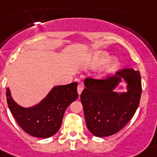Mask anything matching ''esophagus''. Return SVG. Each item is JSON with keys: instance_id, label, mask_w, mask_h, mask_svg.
<instances>
[{"instance_id": "obj_1", "label": "esophagus", "mask_w": 157, "mask_h": 157, "mask_svg": "<svg viewBox=\"0 0 157 157\" xmlns=\"http://www.w3.org/2000/svg\"><path fill=\"white\" fill-rule=\"evenodd\" d=\"M83 88H84V87H83V85L82 84H78V94H81V92H82V90H83Z\"/></svg>"}]
</instances>
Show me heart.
Segmentation results:
<instances>
[{"mask_svg": "<svg viewBox=\"0 0 157 157\" xmlns=\"http://www.w3.org/2000/svg\"><path fill=\"white\" fill-rule=\"evenodd\" d=\"M109 54L105 52H97L90 59L88 66L91 69L98 67L100 64V67L96 70V76L99 78H105L108 75H112L118 70L120 66V62L116 57H110Z\"/></svg>", "mask_w": 157, "mask_h": 157, "instance_id": "heart-1", "label": "heart"}]
</instances>
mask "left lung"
<instances>
[{"instance_id": "1", "label": "left lung", "mask_w": 157, "mask_h": 157, "mask_svg": "<svg viewBox=\"0 0 157 157\" xmlns=\"http://www.w3.org/2000/svg\"><path fill=\"white\" fill-rule=\"evenodd\" d=\"M126 83V92L114 89L120 82ZM81 93L85 121L96 137L111 136L127 124L138 109L142 94L138 70L124 69L112 77L96 80L86 78Z\"/></svg>"}]
</instances>
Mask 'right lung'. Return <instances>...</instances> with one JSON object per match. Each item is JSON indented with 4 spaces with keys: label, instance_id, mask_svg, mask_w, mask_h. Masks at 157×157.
<instances>
[{
    "label": "right lung",
    "instance_id": "1",
    "mask_svg": "<svg viewBox=\"0 0 157 157\" xmlns=\"http://www.w3.org/2000/svg\"><path fill=\"white\" fill-rule=\"evenodd\" d=\"M77 87L76 82L55 86L39 103L30 107L19 105L7 87V104L17 123L27 133L37 138H47L57 133L65 110L78 97Z\"/></svg>",
    "mask_w": 157,
    "mask_h": 157
}]
</instances>
